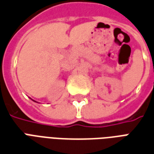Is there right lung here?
Segmentation results:
<instances>
[{
	"label": "right lung",
	"instance_id": "obj_1",
	"mask_svg": "<svg viewBox=\"0 0 154 154\" xmlns=\"http://www.w3.org/2000/svg\"><path fill=\"white\" fill-rule=\"evenodd\" d=\"M32 101H34V100H32ZM34 102H36V101H34Z\"/></svg>",
	"mask_w": 154,
	"mask_h": 154
}]
</instances>
